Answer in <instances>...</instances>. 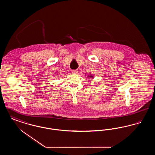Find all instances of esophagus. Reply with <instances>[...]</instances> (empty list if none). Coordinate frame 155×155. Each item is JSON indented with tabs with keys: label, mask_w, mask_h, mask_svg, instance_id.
Instances as JSON below:
<instances>
[{
	"label": "esophagus",
	"mask_w": 155,
	"mask_h": 155,
	"mask_svg": "<svg viewBox=\"0 0 155 155\" xmlns=\"http://www.w3.org/2000/svg\"><path fill=\"white\" fill-rule=\"evenodd\" d=\"M71 72H72L73 73H74V74H77L78 72V70H71Z\"/></svg>",
	"instance_id": "obj_1"
}]
</instances>
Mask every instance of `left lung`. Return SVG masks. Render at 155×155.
<instances>
[{
	"label": "left lung",
	"mask_w": 155,
	"mask_h": 155,
	"mask_svg": "<svg viewBox=\"0 0 155 155\" xmlns=\"http://www.w3.org/2000/svg\"><path fill=\"white\" fill-rule=\"evenodd\" d=\"M88 76L89 77H93V76H92V75H90L89 76V75H88Z\"/></svg>",
	"instance_id": "left-lung-1"
}]
</instances>
